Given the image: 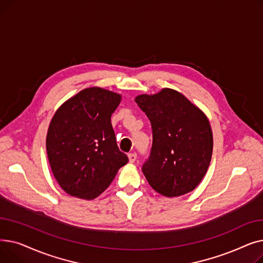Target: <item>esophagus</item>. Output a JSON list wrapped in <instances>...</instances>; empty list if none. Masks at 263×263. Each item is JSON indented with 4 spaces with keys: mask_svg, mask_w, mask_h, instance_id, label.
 <instances>
[{
    "mask_svg": "<svg viewBox=\"0 0 263 263\" xmlns=\"http://www.w3.org/2000/svg\"><path fill=\"white\" fill-rule=\"evenodd\" d=\"M136 154L135 153H132V154H129L128 155V158H129V162L130 163H134L136 161Z\"/></svg>",
    "mask_w": 263,
    "mask_h": 263,
    "instance_id": "34e87169",
    "label": "esophagus"
}]
</instances>
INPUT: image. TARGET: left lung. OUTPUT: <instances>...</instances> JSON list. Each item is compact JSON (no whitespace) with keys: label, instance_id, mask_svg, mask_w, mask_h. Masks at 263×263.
<instances>
[{"label":"left lung","instance_id":"left-lung-1","mask_svg":"<svg viewBox=\"0 0 263 263\" xmlns=\"http://www.w3.org/2000/svg\"><path fill=\"white\" fill-rule=\"evenodd\" d=\"M135 102L153 129V147L142 166L148 183L166 197L193 191L208 171L212 157L208 118L182 93L171 88L140 95Z\"/></svg>","mask_w":263,"mask_h":263}]
</instances>
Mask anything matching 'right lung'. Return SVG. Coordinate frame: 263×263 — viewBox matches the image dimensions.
Segmentation results:
<instances>
[{
  "mask_svg": "<svg viewBox=\"0 0 263 263\" xmlns=\"http://www.w3.org/2000/svg\"><path fill=\"white\" fill-rule=\"evenodd\" d=\"M120 100L119 93L90 87L67 100L54 114L47 134V154L52 173L67 194L96 198L128 163L110 123Z\"/></svg>",
  "mask_w": 263,
  "mask_h": 263,
  "instance_id": "1",
  "label": "right lung"
}]
</instances>
